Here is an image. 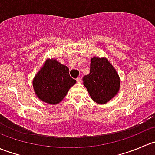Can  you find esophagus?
Here are the masks:
<instances>
[{
	"instance_id": "obj_1",
	"label": "esophagus",
	"mask_w": 155,
	"mask_h": 155,
	"mask_svg": "<svg viewBox=\"0 0 155 155\" xmlns=\"http://www.w3.org/2000/svg\"><path fill=\"white\" fill-rule=\"evenodd\" d=\"M76 82H77V83H81V79H80V78H77V79H76Z\"/></svg>"
}]
</instances>
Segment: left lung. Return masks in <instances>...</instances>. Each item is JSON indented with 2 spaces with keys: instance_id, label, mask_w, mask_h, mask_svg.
<instances>
[{
  "instance_id": "1",
  "label": "left lung",
  "mask_w": 155,
  "mask_h": 155,
  "mask_svg": "<svg viewBox=\"0 0 155 155\" xmlns=\"http://www.w3.org/2000/svg\"><path fill=\"white\" fill-rule=\"evenodd\" d=\"M82 79L91 99L99 104L109 102L120 88L119 76L106 58H92L90 73Z\"/></svg>"
}]
</instances>
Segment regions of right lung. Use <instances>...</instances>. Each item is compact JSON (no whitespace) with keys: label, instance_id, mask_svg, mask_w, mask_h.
Instances as JSON below:
<instances>
[{"label":"right lung","instance_id":"add662e5","mask_svg":"<svg viewBox=\"0 0 155 155\" xmlns=\"http://www.w3.org/2000/svg\"><path fill=\"white\" fill-rule=\"evenodd\" d=\"M68 67L56 59L48 58L33 79L37 97L48 104H59L76 82L70 77Z\"/></svg>","mask_w":155,"mask_h":155}]
</instances>
